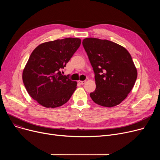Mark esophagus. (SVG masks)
Segmentation results:
<instances>
[{"label":"esophagus","instance_id":"34e87169","mask_svg":"<svg viewBox=\"0 0 160 160\" xmlns=\"http://www.w3.org/2000/svg\"><path fill=\"white\" fill-rule=\"evenodd\" d=\"M78 83H80L81 85H83V84H85V83H86V80H84V81L78 80Z\"/></svg>","mask_w":160,"mask_h":160}]
</instances>
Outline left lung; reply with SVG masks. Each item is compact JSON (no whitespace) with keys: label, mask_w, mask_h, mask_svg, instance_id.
<instances>
[{"label":"left lung","mask_w":160,"mask_h":160,"mask_svg":"<svg viewBox=\"0 0 160 160\" xmlns=\"http://www.w3.org/2000/svg\"><path fill=\"white\" fill-rule=\"evenodd\" d=\"M82 44L95 74V90L90 97L96 104L113 107L127 97L138 77L132 56L124 47L107 39L88 38Z\"/></svg>","instance_id":"8db88e82"}]
</instances>
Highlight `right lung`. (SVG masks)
<instances>
[{
  "label": "right lung",
  "mask_w": 160,
  "mask_h": 160,
  "mask_svg": "<svg viewBox=\"0 0 160 160\" xmlns=\"http://www.w3.org/2000/svg\"><path fill=\"white\" fill-rule=\"evenodd\" d=\"M81 43L80 38H67L45 42L33 50L22 71L24 85L40 105L54 108L65 104L77 82L61 73Z\"/></svg>",
  "instance_id": "obj_1"
}]
</instances>
